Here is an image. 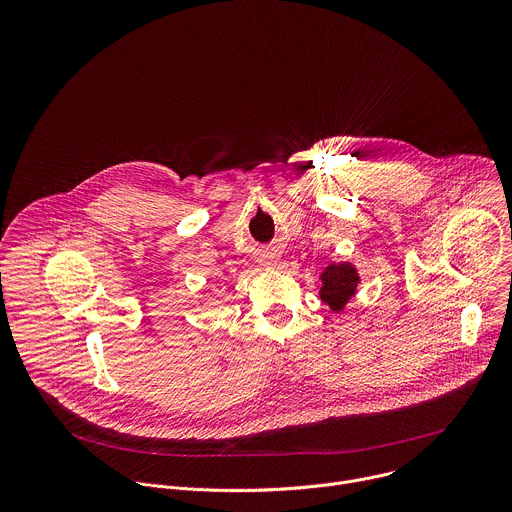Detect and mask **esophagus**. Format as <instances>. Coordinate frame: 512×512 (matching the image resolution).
Returning <instances> with one entry per match:
<instances>
[{"instance_id": "esophagus-1", "label": "esophagus", "mask_w": 512, "mask_h": 512, "mask_svg": "<svg viewBox=\"0 0 512 512\" xmlns=\"http://www.w3.org/2000/svg\"><path fill=\"white\" fill-rule=\"evenodd\" d=\"M261 263H263V267L273 269V267H277V255H263Z\"/></svg>"}]
</instances>
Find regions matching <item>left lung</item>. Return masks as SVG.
Wrapping results in <instances>:
<instances>
[{"mask_svg":"<svg viewBox=\"0 0 512 512\" xmlns=\"http://www.w3.org/2000/svg\"><path fill=\"white\" fill-rule=\"evenodd\" d=\"M360 283L358 269L350 261H330L320 273V294L318 298L334 314L344 312L346 304L356 296Z\"/></svg>","mask_w":512,"mask_h":512,"instance_id":"obj_1","label":"left lung"}]
</instances>
